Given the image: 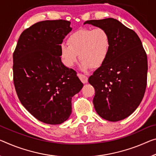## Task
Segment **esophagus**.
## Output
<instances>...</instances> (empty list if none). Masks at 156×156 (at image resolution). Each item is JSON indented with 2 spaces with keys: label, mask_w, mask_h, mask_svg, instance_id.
<instances>
[{
  "label": "esophagus",
  "mask_w": 156,
  "mask_h": 156,
  "mask_svg": "<svg viewBox=\"0 0 156 156\" xmlns=\"http://www.w3.org/2000/svg\"><path fill=\"white\" fill-rule=\"evenodd\" d=\"M77 76H79V78L80 79V80L81 81V82L82 83H86L88 82V77L86 75H83V74H81V73H78Z\"/></svg>",
  "instance_id": "34e87169"
}]
</instances>
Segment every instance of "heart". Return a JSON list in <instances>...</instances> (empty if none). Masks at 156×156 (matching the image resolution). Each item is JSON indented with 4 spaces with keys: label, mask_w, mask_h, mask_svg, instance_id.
Masks as SVG:
<instances>
[{
    "label": "heart",
    "mask_w": 156,
    "mask_h": 156,
    "mask_svg": "<svg viewBox=\"0 0 156 156\" xmlns=\"http://www.w3.org/2000/svg\"><path fill=\"white\" fill-rule=\"evenodd\" d=\"M110 45L109 35L104 28L80 29L70 35L68 44H61L62 61L67 67H73L79 56L82 70H86L91 66L97 68L107 60Z\"/></svg>",
    "instance_id": "1"
}]
</instances>
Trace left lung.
<instances>
[{
	"label": "left lung",
	"instance_id": "1",
	"mask_svg": "<svg viewBox=\"0 0 156 156\" xmlns=\"http://www.w3.org/2000/svg\"><path fill=\"white\" fill-rule=\"evenodd\" d=\"M110 37L104 63L88 78L95 88L93 105L102 119L115 122L130 116L142 102L147 87V56L135 31L113 18L86 21Z\"/></svg>",
	"mask_w": 156,
	"mask_h": 156
}]
</instances>
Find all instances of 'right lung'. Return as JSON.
I'll use <instances>...</instances> for the list:
<instances>
[{"instance_id":"obj_1","label":"right lung","mask_w":156,"mask_h":156,"mask_svg":"<svg viewBox=\"0 0 156 156\" xmlns=\"http://www.w3.org/2000/svg\"><path fill=\"white\" fill-rule=\"evenodd\" d=\"M66 20H48L21 33L13 54V75L20 102L47 124L63 123L72 113V98L83 83L62 63L61 45L72 30Z\"/></svg>"}]
</instances>
